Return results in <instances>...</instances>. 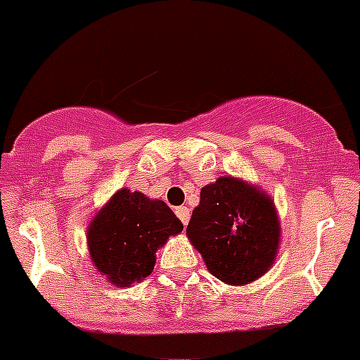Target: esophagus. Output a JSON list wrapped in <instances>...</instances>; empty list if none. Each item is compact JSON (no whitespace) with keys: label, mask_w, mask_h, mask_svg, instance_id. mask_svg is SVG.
Masks as SVG:
<instances>
[{"label":"esophagus","mask_w":360,"mask_h":360,"mask_svg":"<svg viewBox=\"0 0 360 360\" xmlns=\"http://www.w3.org/2000/svg\"><path fill=\"white\" fill-rule=\"evenodd\" d=\"M174 212H176V216L180 217V221H182L184 225H187V223H189V217H191V210L187 209V207H178L176 210H174Z\"/></svg>","instance_id":"34e87169"}]
</instances>
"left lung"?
<instances>
[{"instance_id": "1", "label": "left lung", "mask_w": 360, "mask_h": 360, "mask_svg": "<svg viewBox=\"0 0 360 360\" xmlns=\"http://www.w3.org/2000/svg\"><path fill=\"white\" fill-rule=\"evenodd\" d=\"M275 202L266 191L225 174L207 184L194 207L187 237L210 275L246 285L271 269L282 239Z\"/></svg>"}]
</instances>
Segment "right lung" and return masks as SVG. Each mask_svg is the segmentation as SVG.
I'll return each mask as SVG.
<instances>
[{
	"instance_id": "1",
	"label": "right lung",
	"mask_w": 360,
	"mask_h": 360,
	"mask_svg": "<svg viewBox=\"0 0 360 360\" xmlns=\"http://www.w3.org/2000/svg\"><path fill=\"white\" fill-rule=\"evenodd\" d=\"M182 230V221L162 200L123 187L92 216L89 255L108 283L130 288L151 275L158 248Z\"/></svg>"
}]
</instances>
